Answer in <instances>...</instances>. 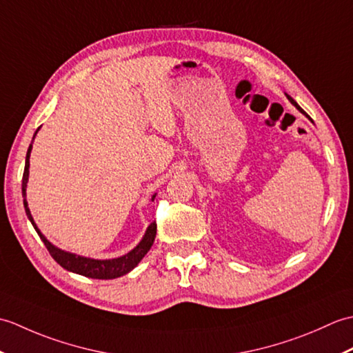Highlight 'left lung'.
Listing matches in <instances>:
<instances>
[{
    "instance_id": "obj_1",
    "label": "left lung",
    "mask_w": 353,
    "mask_h": 353,
    "mask_svg": "<svg viewBox=\"0 0 353 353\" xmlns=\"http://www.w3.org/2000/svg\"><path fill=\"white\" fill-rule=\"evenodd\" d=\"M287 97H288V100H290V101H291V103H292V104H294V106H296V108H297V109H299V110H301V112H302V114H305V112H303V109H302V108H301V106H299V104H297V103H296V101H294V100H292V99H291V97H290V95H287ZM305 115H306V114H305ZM306 117H308V115H306ZM308 118H310V117H308ZM310 119H311V118H310Z\"/></svg>"
}]
</instances>
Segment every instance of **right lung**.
<instances>
[{"label": "right lung", "mask_w": 353, "mask_h": 353, "mask_svg": "<svg viewBox=\"0 0 353 353\" xmlns=\"http://www.w3.org/2000/svg\"><path fill=\"white\" fill-rule=\"evenodd\" d=\"M39 130V129H37ZM36 130V133H37ZM34 133V137H36ZM33 137V139H34ZM30 153H32V144H30L27 150V156H26V168H24V176H22V197H24V208H26V214L28 216V220L32 221L33 228L36 229L37 235L41 236L43 241L45 247H47L50 254L52 256L59 265H62L65 270L68 272L77 273L86 277H92V279H115V277L124 276L139 264V261L145 256L147 252L150 250V247L153 245L154 236H156V223H152L145 230L144 238L141 239V243L134 247L133 250L129 253H125L124 256H119L115 259H91V258H85V256H79V254H74L70 252H65L57 249L56 245H52L47 238H45L41 230L37 229L36 223L33 220L32 214H30V209L26 200V188H27V182H28V167H30ZM156 194L152 197L154 200Z\"/></svg>", "instance_id": "right-lung-1"}]
</instances>
